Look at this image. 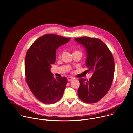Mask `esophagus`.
<instances>
[{"mask_svg":"<svg viewBox=\"0 0 133 133\" xmlns=\"http://www.w3.org/2000/svg\"><path fill=\"white\" fill-rule=\"evenodd\" d=\"M73 79H74V78H72V77H68V78H67V81H68V82H70V81H72Z\"/></svg>","mask_w":133,"mask_h":133,"instance_id":"34e87169","label":"esophagus"}]
</instances>
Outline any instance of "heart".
I'll list each match as a JSON object with an SVG mask.
<instances>
[{"label": "heart", "mask_w": 133, "mask_h": 133, "mask_svg": "<svg viewBox=\"0 0 133 133\" xmlns=\"http://www.w3.org/2000/svg\"><path fill=\"white\" fill-rule=\"evenodd\" d=\"M74 52H79V53H81V54H82V52H81V51H75Z\"/></svg>", "instance_id": "obj_1"}]
</instances>
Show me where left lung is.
<instances>
[{"label": "left lung", "mask_w": 133, "mask_h": 133, "mask_svg": "<svg viewBox=\"0 0 133 133\" xmlns=\"http://www.w3.org/2000/svg\"><path fill=\"white\" fill-rule=\"evenodd\" d=\"M85 47L87 72H92L89 81L79 79L78 95L86 103H95L103 98L110 89L115 71L114 60L107 46L101 40L88 37L75 38Z\"/></svg>", "instance_id": "8db88e82"}]
</instances>
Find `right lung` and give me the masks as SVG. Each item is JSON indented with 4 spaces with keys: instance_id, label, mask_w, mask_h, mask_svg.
<instances>
[{
    "instance_id": "1",
    "label": "right lung",
    "mask_w": 133,
    "mask_h": 133,
    "mask_svg": "<svg viewBox=\"0 0 133 133\" xmlns=\"http://www.w3.org/2000/svg\"><path fill=\"white\" fill-rule=\"evenodd\" d=\"M70 39L55 34L44 35L35 41L27 52L26 81L35 97L43 103L54 104L63 95L67 78H55L50 68L55 63L56 50Z\"/></svg>"
}]
</instances>
